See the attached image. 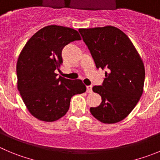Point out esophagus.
<instances>
[{
    "label": "esophagus",
    "instance_id": "34e87169",
    "mask_svg": "<svg viewBox=\"0 0 160 160\" xmlns=\"http://www.w3.org/2000/svg\"><path fill=\"white\" fill-rule=\"evenodd\" d=\"M86 92H88V93H92V85H90V86H87V91Z\"/></svg>",
    "mask_w": 160,
    "mask_h": 160
}]
</instances>
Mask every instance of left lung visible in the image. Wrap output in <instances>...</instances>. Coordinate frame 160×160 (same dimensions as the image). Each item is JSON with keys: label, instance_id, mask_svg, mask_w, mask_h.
Here are the masks:
<instances>
[{"label": "left lung", "instance_id": "1", "mask_svg": "<svg viewBox=\"0 0 160 160\" xmlns=\"http://www.w3.org/2000/svg\"><path fill=\"white\" fill-rule=\"evenodd\" d=\"M97 68H107L102 86L92 90L102 97L91 114L99 122L113 124L127 117L144 91V62L129 37L113 26L79 29Z\"/></svg>", "mask_w": 160, "mask_h": 160}]
</instances>
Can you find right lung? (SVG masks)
<instances>
[{"mask_svg": "<svg viewBox=\"0 0 160 160\" xmlns=\"http://www.w3.org/2000/svg\"><path fill=\"white\" fill-rule=\"evenodd\" d=\"M81 40L78 31L50 25L37 31L19 53L16 64L17 88L28 111L43 122H55L65 115L73 95L86 92L80 80L58 77L64 46Z\"/></svg>", "mask_w": 160, "mask_h": 160, "instance_id": "add662e5", "label": "right lung"}]
</instances>
